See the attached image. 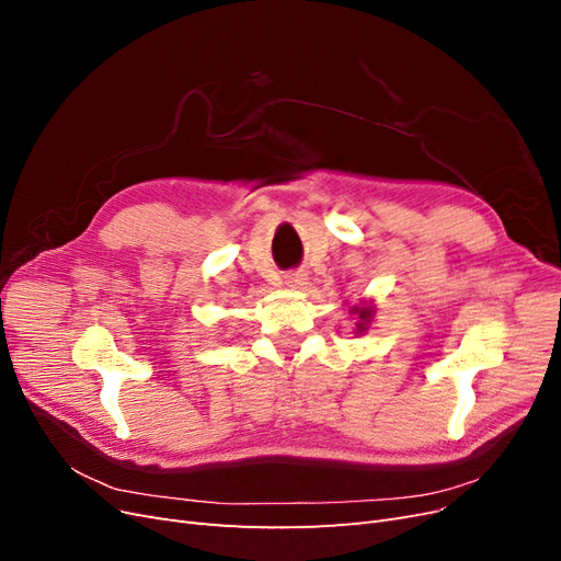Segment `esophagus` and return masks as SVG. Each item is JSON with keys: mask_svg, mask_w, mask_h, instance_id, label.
<instances>
[{"mask_svg": "<svg viewBox=\"0 0 561 561\" xmlns=\"http://www.w3.org/2000/svg\"><path fill=\"white\" fill-rule=\"evenodd\" d=\"M285 285L287 287H304L307 285V271H301V268H295V271H287L285 274Z\"/></svg>", "mask_w": 561, "mask_h": 561, "instance_id": "1", "label": "esophagus"}]
</instances>
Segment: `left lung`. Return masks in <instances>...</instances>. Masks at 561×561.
I'll use <instances>...</instances> for the list:
<instances>
[{
  "label": "left lung",
  "mask_w": 561,
  "mask_h": 561,
  "mask_svg": "<svg viewBox=\"0 0 561 561\" xmlns=\"http://www.w3.org/2000/svg\"><path fill=\"white\" fill-rule=\"evenodd\" d=\"M353 313H358V318H360V322H358V332H365V328H367V320H369L371 311H369V309H358V307H355V309H353Z\"/></svg>",
  "instance_id": "8db88e82"
}]
</instances>
